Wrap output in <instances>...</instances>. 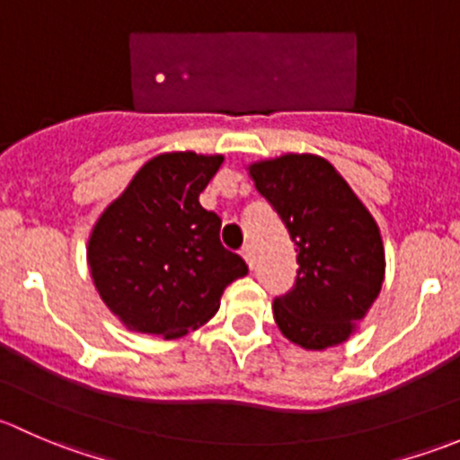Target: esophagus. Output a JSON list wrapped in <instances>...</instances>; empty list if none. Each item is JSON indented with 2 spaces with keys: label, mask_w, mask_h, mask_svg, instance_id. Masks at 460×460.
<instances>
[{
  "label": "esophagus",
  "mask_w": 460,
  "mask_h": 460,
  "mask_svg": "<svg viewBox=\"0 0 460 460\" xmlns=\"http://www.w3.org/2000/svg\"><path fill=\"white\" fill-rule=\"evenodd\" d=\"M240 253H243L244 262L249 264V269H253V249L247 244V247H243V252H240Z\"/></svg>",
  "instance_id": "1"
}]
</instances>
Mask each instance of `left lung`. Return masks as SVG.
<instances>
[{"label": "left lung", "mask_w": 460, "mask_h": 460, "mask_svg": "<svg viewBox=\"0 0 460 460\" xmlns=\"http://www.w3.org/2000/svg\"><path fill=\"white\" fill-rule=\"evenodd\" d=\"M249 175L285 222L298 276L273 300L280 332L305 349L341 345L378 298L385 252L372 213L327 160L289 153Z\"/></svg>", "instance_id": "obj_1"}]
</instances>
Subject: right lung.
<instances>
[{"mask_svg":"<svg viewBox=\"0 0 460 460\" xmlns=\"http://www.w3.org/2000/svg\"><path fill=\"white\" fill-rule=\"evenodd\" d=\"M222 155L162 153L106 207L88 240L100 298L128 329L178 338L207 323L229 282L247 276L220 243L222 220L198 198Z\"/></svg>","mask_w":460,"mask_h":460,"instance_id":"obj_1","label":"right lung"}]
</instances>
